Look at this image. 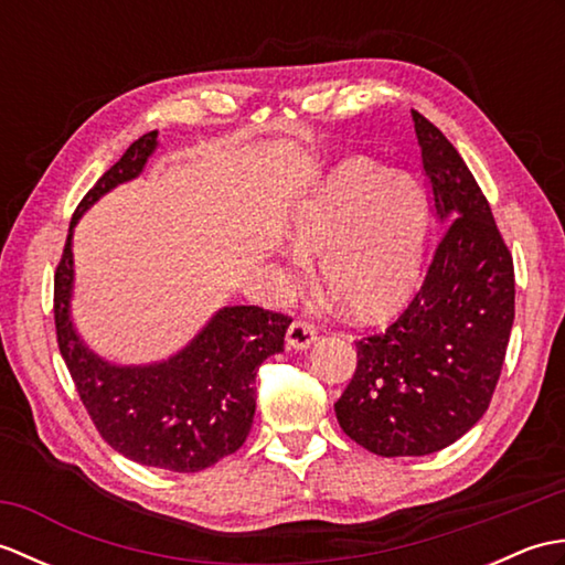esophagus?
<instances>
[{
  "label": "esophagus",
  "mask_w": 565,
  "mask_h": 565,
  "mask_svg": "<svg viewBox=\"0 0 565 565\" xmlns=\"http://www.w3.org/2000/svg\"><path fill=\"white\" fill-rule=\"evenodd\" d=\"M313 342H316V328L310 326V322L296 320V322H291V328L286 330V344H289L291 350H301L303 352Z\"/></svg>",
  "instance_id": "esophagus-1"
}]
</instances>
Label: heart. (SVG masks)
Returning a JSON list of instances; mask_svg holds the SVG:
<instances>
[{"label":"heart","mask_w":565,"mask_h":565,"mask_svg":"<svg viewBox=\"0 0 565 565\" xmlns=\"http://www.w3.org/2000/svg\"><path fill=\"white\" fill-rule=\"evenodd\" d=\"M429 206L411 174L347 158L298 201L286 235L301 257H318L320 281L356 320H381L417 291L425 267ZM294 257L276 289L291 294L306 274Z\"/></svg>","instance_id":"b5f03b06"}]
</instances>
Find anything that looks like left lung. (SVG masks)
Returning a JSON list of instances; mask_svg holds the SVG:
<instances>
[{
    "label": "left lung",
    "mask_w": 565,
    "mask_h": 565,
    "mask_svg": "<svg viewBox=\"0 0 565 565\" xmlns=\"http://www.w3.org/2000/svg\"><path fill=\"white\" fill-rule=\"evenodd\" d=\"M431 211L444 227L423 289L393 326L356 342L334 403L344 435L379 456H427L488 411L514 320V267L461 154L413 111Z\"/></svg>",
    "instance_id": "left-lung-1"
}]
</instances>
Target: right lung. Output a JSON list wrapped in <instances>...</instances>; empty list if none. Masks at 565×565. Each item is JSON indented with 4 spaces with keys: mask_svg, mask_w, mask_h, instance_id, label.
Returning <instances> with one entry per match:
<instances>
[{
    "mask_svg": "<svg viewBox=\"0 0 565 565\" xmlns=\"http://www.w3.org/2000/svg\"><path fill=\"white\" fill-rule=\"evenodd\" d=\"M158 146V130L140 136L72 215L55 271V330L99 435L136 463L196 473L243 447L255 419L257 369L284 350L291 320L257 306H225L182 350L150 364H114L79 338L72 322L75 227L102 196L140 177Z\"/></svg>",
    "mask_w": 565,
    "mask_h": 565,
    "instance_id": "add662e5",
    "label": "right lung"
}]
</instances>
